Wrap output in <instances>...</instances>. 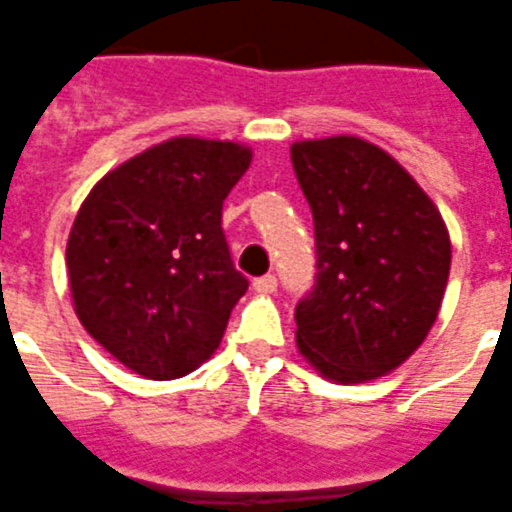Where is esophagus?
Masks as SVG:
<instances>
[{
	"label": "esophagus",
	"mask_w": 512,
	"mask_h": 512,
	"mask_svg": "<svg viewBox=\"0 0 512 512\" xmlns=\"http://www.w3.org/2000/svg\"><path fill=\"white\" fill-rule=\"evenodd\" d=\"M253 289L259 294H272L278 289V281H275V275H261V278L253 281Z\"/></svg>",
	"instance_id": "esophagus-1"
}]
</instances>
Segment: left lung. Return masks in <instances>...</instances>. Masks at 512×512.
<instances>
[{
  "mask_svg": "<svg viewBox=\"0 0 512 512\" xmlns=\"http://www.w3.org/2000/svg\"><path fill=\"white\" fill-rule=\"evenodd\" d=\"M292 163L316 237L297 346L333 382H371L434 327L453 253L445 220L412 174L363 138L297 141Z\"/></svg>",
  "mask_w": 512,
  "mask_h": 512,
  "instance_id": "obj_1",
  "label": "left lung"
}]
</instances>
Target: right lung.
I'll use <instances>...</instances> for the list:
<instances>
[{"instance_id": "add662e5", "label": "right lung", "mask_w": 512, "mask_h": 512, "mask_svg": "<svg viewBox=\"0 0 512 512\" xmlns=\"http://www.w3.org/2000/svg\"><path fill=\"white\" fill-rule=\"evenodd\" d=\"M251 166L234 141L171 138L108 171L67 240L84 330L144 379H179L220 346L248 278L231 261L223 199Z\"/></svg>"}]
</instances>
